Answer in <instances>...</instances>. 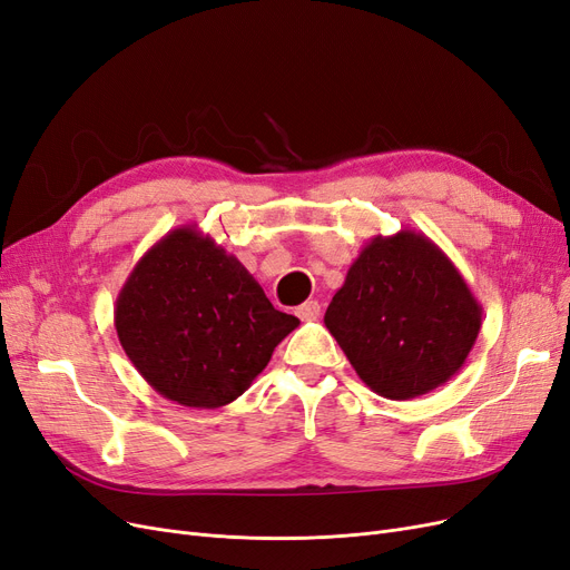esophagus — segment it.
I'll use <instances>...</instances> for the list:
<instances>
[{
  "label": "esophagus",
  "instance_id": "obj_1",
  "mask_svg": "<svg viewBox=\"0 0 570 570\" xmlns=\"http://www.w3.org/2000/svg\"><path fill=\"white\" fill-rule=\"evenodd\" d=\"M296 314H298L301 320L312 322V320H317L320 314H322V305H320L317 301H305L303 305H298V307H296Z\"/></svg>",
  "mask_w": 570,
  "mask_h": 570
}]
</instances>
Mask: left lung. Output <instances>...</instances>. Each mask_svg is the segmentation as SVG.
Masks as SVG:
<instances>
[{
  "instance_id": "1",
  "label": "left lung",
  "mask_w": 570,
  "mask_h": 570,
  "mask_svg": "<svg viewBox=\"0 0 570 570\" xmlns=\"http://www.w3.org/2000/svg\"><path fill=\"white\" fill-rule=\"evenodd\" d=\"M324 324L375 394L404 402L462 368L481 331V305L430 237L399 229L362 248Z\"/></svg>"
}]
</instances>
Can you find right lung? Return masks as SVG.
I'll use <instances>...</instances> for the list:
<instances>
[{
    "mask_svg": "<svg viewBox=\"0 0 570 570\" xmlns=\"http://www.w3.org/2000/svg\"><path fill=\"white\" fill-rule=\"evenodd\" d=\"M298 324L197 225L147 248L115 303L117 338L136 371L189 409L235 402Z\"/></svg>",
    "mask_w": 570,
    "mask_h": 570,
    "instance_id": "obj_1",
    "label": "right lung"
}]
</instances>
